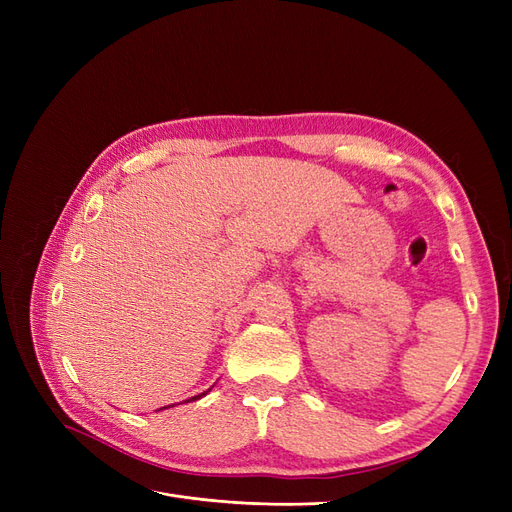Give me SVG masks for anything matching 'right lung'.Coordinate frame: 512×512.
<instances>
[{
    "label": "right lung",
    "instance_id": "right-lung-1",
    "mask_svg": "<svg viewBox=\"0 0 512 512\" xmlns=\"http://www.w3.org/2000/svg\"><path fill=\"white\" fill-rule=\"evenodd\" d=\"M205 395V393H203ZM194 399H200V395H196V397H192V399H188V401H194Z\"/></svg>",
    "mask_w": 512,
    "mask_h": 512
}]
</instances>
